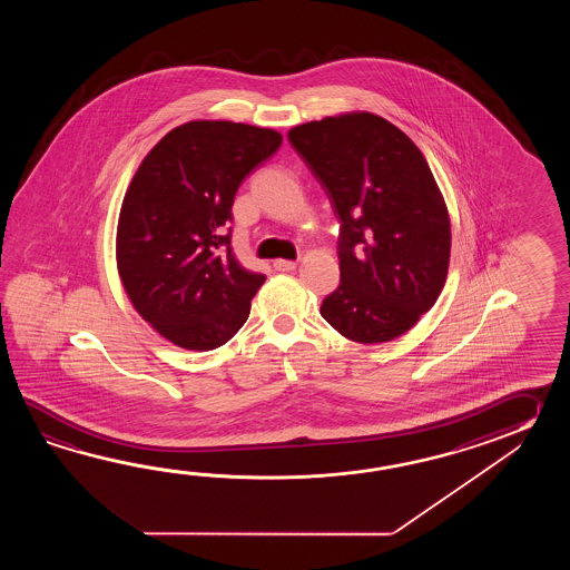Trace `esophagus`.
Returning a JSON list of instances; mask_svg holds the SVG:
<instances>
[{"instance_id": "esophagus-1", "label": "esophagus", "mask_w": 570, "mask_h": 570, "mask_svg": "<svg viewBox=\"0 0 570 570\" xmlns=\"http://www.w3.org/2000/svg\"><path fill=\"white\" fill-rule=\"evenodd\" d=\"M273 267L275 271H283V273H289L293 268L297 267V263L295 261H285V258H277V261H273Z\"/></svg>"}]
</instances>
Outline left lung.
<instances>
[{
	"label": "left lung",
	"mask_w": 570,
	"mask_h": 570,
	"mask_svg": "<svg viewBox=\"0 0 570 570\" xmlns=\"http://www.w3.org/2000/svg\"><path fill=\"white\" fill-rule=\"evenodd\" d=\"M287 138L340 219V285L320 314L361 344L405 334L449 275V209L422 150L368 111L307 121Z\"/></svg>",
	"instance_id": "obj_1"
}]
</instances>
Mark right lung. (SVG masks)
Here are the masks:
<instances>
[{
  "mask_svg": "<svg viewBox=\"0 0 570 570\" xmlns=\"http://www.w3.org/2000/svg\"><path fill=\"white\" fill-rule=\"evenodd\" d=\"M271 128L194 120L146 155L121 202L116 261L134 309L185 351H214L244 326L265 275L232 253L240 183L277 153Z\"/></svg>",
  "mask_w": 570,
  "mask_h": 570,
  "instance_id": "obj_1",
  "label": "right lung"
}]
</instances>
